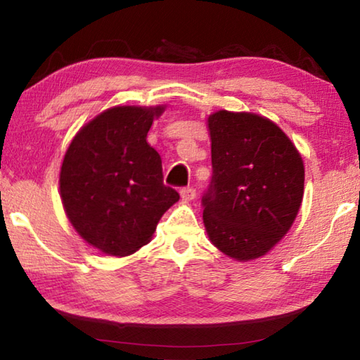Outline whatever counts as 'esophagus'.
<instances>
[{
    "label": "esophagus",
    "instance_id": "34e87169",
    "mask_svg": "<svg viewBox=\"0 0 360 360\" xmlns=\"http://www.w3.org/2000/svg\"><path fill=\"white\" fill-rule=\"evenodd\" d=\"M181 198L184 200V202H192L195 198V188L193 187H182L181 188Z\"/></svg>",
    "mask_w": 360,
    "mask_h": 360
}]
</instances>
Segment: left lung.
<instances>
[{"instance_id":"8db88e82","label":"left lung","mask_w":360,"mask_h":360,"mask_svg":"<svg viewBox=\"0 0 360 360\" xmlns=\"http://www.w3.org/2000/svg\"><path fill=\"white\" fill-rule=\"evenodd\" d=\"M212 176L203 222L219 251L236 260L266 254L300 210L304 168L295 146L260 115L219 111L208 119Z\"/></svg>"}]
</instances>
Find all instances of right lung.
<instances>
[{
	"mask_svg": "<svg viewBox=\"0 0 360 360\" xmlns=\"http://www.w3.org/2000/svg\"><path fill=\"white\" fill-rule=\"evenodd\" d=\"M163 108L117 106L89 122L66 150L60 193L72 227L109 255L148 245L160 217L179 200L163 184L162 158L146 141Z\"/></svg>",
	"mask_w": 360,
	"mask_h": 360,
	"instance_id": "obj_1",
	"label": "right lung"
}]
</instances>
